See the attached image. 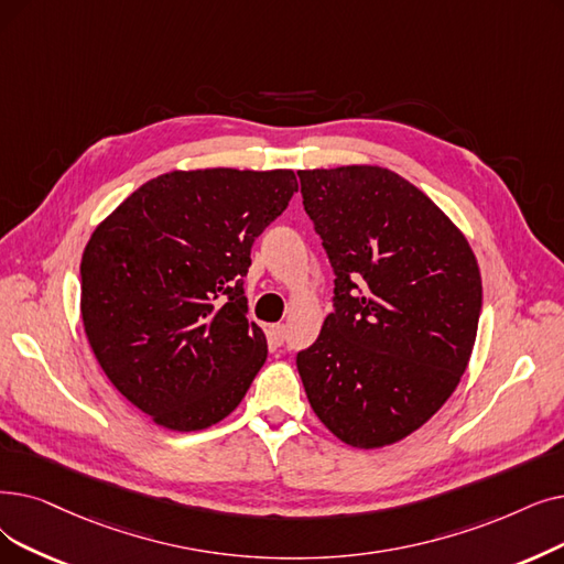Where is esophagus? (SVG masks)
Segmentation results:
<instances>
[{"label":"esophagus","instance_id":"obj_1","mask_svg":"<svg viewBox=\"0 0 564 564\" xmlns=\"http://www.w3.org/2000/svg\"><path fill=\"white\" fill-rule=\"evenodd\" d=\"M269 336H272V340L276 343V346H283V340H285V325H283V323L272 325V327H269Z\"/></svg>","mask_w":564,"mask_h":564}]
</instances>
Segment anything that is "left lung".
I'll return each mask as SVG.
<instances>
[{
	"instance_id": "8db88e82",
	"label": "left lung",
	"mask_w": 564,
	"mask_h": 564,
	"mask_svg": "<svg viewBox=\"0 0 564 564\" xmlns=\"http://www.w3.org/2000/svg\"><path fill=\"white\" fill-rule=\"evenodd\" d=\"M297 175L334 269V311L297 352L308 403L352 447L399 443L468 366L481 313L475 253L429 195L387 167Z\"/></svg>"
}]
</instances>
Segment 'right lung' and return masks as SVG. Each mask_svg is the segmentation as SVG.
Returning a JSON list of instances; mask_svg holds the SVG:
<instances>
[{
	"instance_id": "right-lung-1",
	"label": "right lung",
	"mask_w": 564,
	"mask_h": 564,
	"mask_svg": "<svg viewBox=\"0 0 564 564\" xmlns=\"http://www.w3.org/2000/svg\"><path fill=\"white\" fill-rule=\"evenodd\" d=\"M292 170H175L142 184L89 237L80 311L108 380L170 431L239 405L267 359L249 321L251 247L283 214Z\"/></svg>"
}]
</instances>
